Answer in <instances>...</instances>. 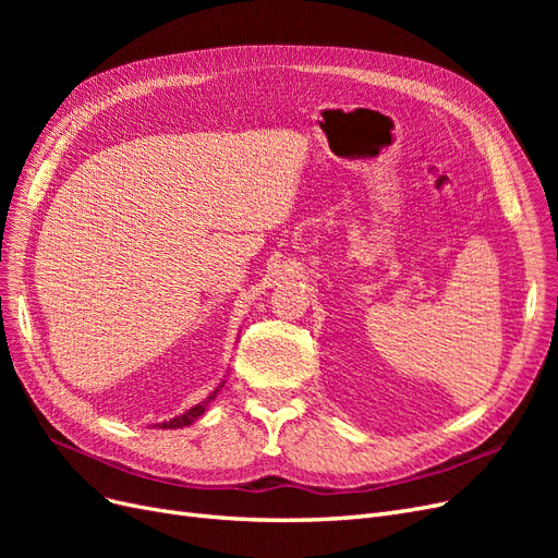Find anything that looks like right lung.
<instances>
[{
    "label": "right lung",
    "instance_id": "obj_1",
    "mask_svg": "<svg viewBox=\"0 0 558 558\" xmlns=\"http://www.w3.org/2000/svg\"><path fill=\"white\" fill-rule=\"evenodd\" d=\"M226 377H228V375H226ZM223 384H226V379H221V384H218L205 400L197 402V404H193V408H191V410H185L183 414H179V416H174V418H170V421H165V424H160V428H170V430H172V428L191 426L193 421H197L202 414L207 412V408H209V404L216 400V396H218V391H221V388H223Z\"/></svg>",
    "mask_w": 558,
    "mask_h": 558
}]
</instances>
